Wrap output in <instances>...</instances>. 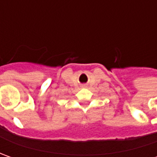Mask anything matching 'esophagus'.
I'll return each instance as SVG.
<instances>
[{"label":"esophagus","instance_id":"34e87169","mask_svg":"<svg viewBox=\"0 0 157 157\" xmlns=\"http://www.w3.org/2000/svg\"><path fill=\"white\" fill-rule=\"evenodd\" d=\"M83 86V87H86V85H83V86Z\"/></svg>","mask_w":157,"mask_h":157}]
</instances>
